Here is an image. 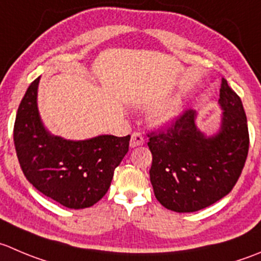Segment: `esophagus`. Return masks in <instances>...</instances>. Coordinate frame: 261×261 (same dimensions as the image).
Instances as JSON below:
<instances>
[{"mask_svg": "<svg viewBox=\"0 0 261 261\" xmlns=\"http://www.w3.org/2000/svg\"><path fill=\"white\" fill-rule=\"evenodd\" d=\"M144 138L141 134L139 133H134L133 135H131V139H130V146L131 148H136V146H140L144 144Z\"/></svg>", "mask_w": 261, "mask_h": 261, "instance_id": "obj_1", "label": "esophagus"}]
</instances>
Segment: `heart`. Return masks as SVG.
I'll list each match as a JSON object with an SVG mask.
<instances>
[{
  "label": "heart",
  "instance_id": "1",
  "mask_svg": "<svg viewBox=\"0 0 261 261\" xmlns=\"http://www.w3.org/2000/svg\"><path fill=\"white\" fill-rule=\"evenodd\" d=\"M184 113V103L181 99H172L168 103L159 107L153 115L154 125L159 127L172 126Z\"/></svg>",
  "mask_w": 261,
  "mask_h": 261
}]
</instances>
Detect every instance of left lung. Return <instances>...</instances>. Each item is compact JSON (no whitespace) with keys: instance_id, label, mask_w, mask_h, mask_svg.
Segmentation results:
<instances>
[{"instance_id":"obj_1","label":"left lung","mask_w":261,"mask_h":261,"mask_svg":"<svg viewBox=\"0 0 261 261\" xmlns=\"http://www.w3.org/2000/svg\"><path fill=\"white\" fill-rule=\"evenodd\" d=\"M219 126L206 134L198 112L186 111L167 133L150 134L149 171L156 200L169 211L191 213L224 198L236 185L249 151V130L239 95L222 77Z\"/></svg>"}]
</instances>
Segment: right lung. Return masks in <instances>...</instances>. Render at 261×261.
Instances as JSON below:
<instances>
[{
  "label": "right lung",
  "mask_w": 261,
  "mask_h": 261,
  "mask_svg": "<svg viewBox=\"0 0 261 261\" xmlns=\"http://www.w3.org/2000/svg\"><path fill=\"white\" fill-rule=\"evenodd\" d=\"M40 76L28 88L14 126V143L28 181L70 209L94 205L108 191L115 169L128 151L130 135L71 140L53 135L38 110Z\"/></svg>",
  "instance_id": "add662e5"
}]
</instances>
